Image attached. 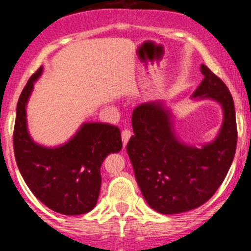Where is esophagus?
Instances as JSON below:
<instances>
[{
  "label": "esophagus",
  "mask_w": 251,
  "mask_h": 251,
  "mask_svg": "<svg viewBox=\"0 0 251 251\" xmlns=\"http://www.w3.org/2000/svg\"><path fill=\"white\" fill-rule=\"evenodd\" d=\"M131 135H132V133H131L130 130H123V132H121V138H123L124 146H126V144H127V142H128V140H130Z\"/></svg>",
  "instance_id": "obj_1"
}]
</instances>
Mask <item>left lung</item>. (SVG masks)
I'll return each instance as SVG.
<instances>
[{
	"instance_id": "1",
	"label": "left lung",
	"mask_w": 251,
	"mask_h": 251,
	"mask_svg": "<svg viewBox=\"0 0 251 251\" xmlns=\"http://www.w3.org/2000/svg\"><path fill=\"white\" fill-rule=\"evenodd\" d=\"M203 81L193 97L211 98L224 109V123L214 142L198 149L174 135L170 113L160 102L138 105L132 113L135 135L126 149L142 194L160 214L196 209L219 189L228 173L237 148L233 98L224 81L201 64Z\"/></svg>"
}]
</instances>
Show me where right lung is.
<instances>
[{
    "instance_id": "obj_1",
    "label": "right lung",
    "mask_w": 251,
    "mask_h": 251,
    "mask_svg": "<svg viewBox=\"0 0 251 251\" xmlns=\"http://www.w3.org/2000/svg\"><path fill=\"white\" fill-rule=\"evenodd\" d=\"M42 67L31 75L17 104L13 132L18 169L34 196L63 215H81L97 204L100 166L105 156L123 148L119 127L86 123L68 143L46 148L35 143L26 127V103Z\"/></svg>"
}]
</instances>
